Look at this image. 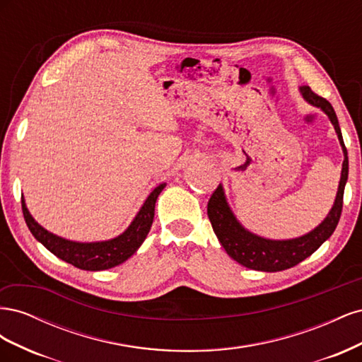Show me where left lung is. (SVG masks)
I'll return each mask as SVG.
<instances>
[{"instance_id":"8db88e82","label":"left lung","mask_w":362,"mask_h":362,"mask_svg":"<svg viewBox=\"0 0 362 362\" xmlns=\"http://www.w3.org/2000/svg\"><path fill=\"white\" fill-rule=\"evenodd\" d=\"M300 93L306 103L322 108L327 115V117L331 119L339 140V145L343 148L344 161L337 198L329 214H327L325 221L319 226L314 228L311 233L291 240H269L252 234L242 226V223L237 221L234 213L231 211V208H229L226 202L223 187L218 184V187L214 190L206 205L208 218H210L213 231L217 235L218 242H221L223 249L226 250V254L233 259H235L238 264H242L247 269L261 272H281L299 264L300 261L314 254V252L332 235L338 225L339 216H341L344 185L347 182L349 175V158L341 136V129H339L338 125L337 115L331 103L314 93L310 89V86H302Z\"/></svg>"}]
</instances>
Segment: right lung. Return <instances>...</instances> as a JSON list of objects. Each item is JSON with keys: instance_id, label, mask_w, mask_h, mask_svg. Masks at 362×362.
<instances>
[{"instance_id": "obj_1", "label": "right lung", "mask_w": 362, "mask_h": 362, "mask_svg": "<svg viewBox=\"0 0 362 362\" xmlns=\"http://www.w3.org/2000/svg\"><path fill=\"white\" fill-rule=\"evenodd\" d=\"M166 187V184H160L158 187L151 192L145 204L141 205L140 211L134 217V221L125 229V231L116 238L107 240V242H95V243H78L71 240L62 238L56 234L47 231L42 228L35 218L31 217L24 198L23 213L25 223L30 233L35 235L37 242H40L49 252H52L57 258L69 262V264L78 267L81 270H105L122 264L145 242L149 233L152 221H154L156 202L161 190Z\"/></svg>"}]
</instances>
